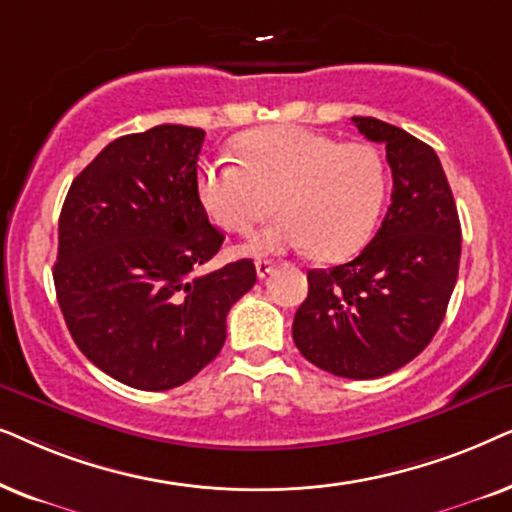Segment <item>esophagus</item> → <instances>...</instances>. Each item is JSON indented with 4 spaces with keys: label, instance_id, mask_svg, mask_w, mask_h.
Here are the masks:
<instances>
[{
    "label": "esophagus",
    "instance_id": "34e87169",
    "mask_svg": "<svg viewBox=\"0 0 512 512\" xmlns=\"http://www.w3.org/2000/svg\"><path fill=\"white\" fill-rule=\"evenodd\" d=\"M255 269H257V276L267 278L271 271H274V262H271V260H257L255 262Z\"/></svg>",
    "mask_w": 512,
    "mask_h": 512
}]
</instances>
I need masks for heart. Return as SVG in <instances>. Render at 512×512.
<instances>
[{
	"instance_id": "obj_1",
	"label": "heart",
	"mask_w": 512,
	"mask_h": 512,
	"mask_svg": "<svg viewBox=\"0 0 512 512\" xmlns=\"http://www.w3.org/2000/svg\"><path fill=\"white\" fill-rule=\"evenodd\" d=\"M238 159L201 166L196 189L210 220L231 234H250L283 217L245 245V252L309 248L318 260H342L372 234L386 196V166L367 142H339L302 126H267L238 140Z\"/></svg>"
}]
</instances>
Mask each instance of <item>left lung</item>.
<instances>
[{
    "label": "left lung",
    "mask_w": 512,
    "mask_h": 512,
    "mask_svg": "<svg viewBox=\"0 0 512 512\" xmlns=\"http://www.w3.org/2000/svg\"><path fill=\"white\" fill-rule=\"evenodd\" d=\"M386 145L391 206L356 260L311 269L292 339L320 370L377 379L417 358L445 318L459 276L461 224L438 154L403 128L353 117Z\"/></svg>",
    "instance_id": "obj_1"
}]
</instances>
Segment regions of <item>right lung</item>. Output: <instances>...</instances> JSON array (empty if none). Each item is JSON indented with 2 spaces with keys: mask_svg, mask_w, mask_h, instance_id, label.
<instances>
[{
  "mask_svg": "<svg viewBox=\"0 0 512 512\" xmlns=\"http://www.w3.org/2000/svg\"><path fill=\"white\" fill-rule=\"evenodd\" d=\"M203 138L161 124L109 142L60 210L53 283L67 330L95 367L140 391L199 374L257 281L252 260L194 276L224 241L196 189Z\"/></svg>",
  "mask_w": 512,
  "mask_h": 512,
  "instance_id": "obj_1",
  "label": "right lung"
}]
</instances>
